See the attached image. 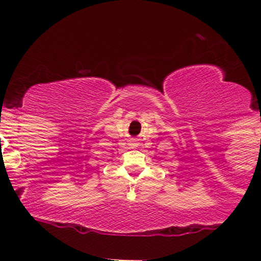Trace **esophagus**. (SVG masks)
Masks as SVG:
<instances>
[{"instance_id": "obj_1", "label": "esophagus", "mask_w": 261, "mask_h": 261, "mask_svg": "<svg viewBox=\"0 0 261 261\" xmlns=\"http://www.w3.org/2000/svg\"><path fill=\"white\" fill-rule=\"evenodd\" d=\"M128 146H130V148H136L137 146H139V143H137V139L128 140Z\"/></svg>"}]
</instances>
